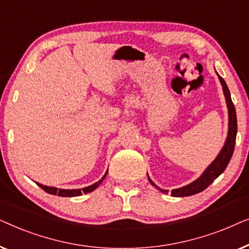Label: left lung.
Instances as JSON below:
<instances>
[{
  "mask_svg": "<svg viewBox=\"0 0 249 249\" xmlns=\"http://www.w3.org/2000/svg\"><path fill=\"white\" fill-rule=\"evenodd\" d=\"M220 82L222 85L223 93H225L227 106H228L229 109V131H228V138H227V141L223 145L221 152L219 153V156L216 157L215 160L210 164V166L206 168V170L202 174V176L197 178L193 183L190 185H186V186L177 188V190L171 191V196H175V197H184V196H191L194 194H197L199 192L204 191L206 187H209L214 179H216L220 175H221L225 169L228 166L229 161L232 157L233 150H234V144H236V135H237V116H236V109H234V105L231 100L230 91L228 89V86L225 80H223L221 76H219ZM149 178V176H148ZM150 183L153 186L158 188L163 193H167L168 191L161 190L158 186H156L155 183L150 179Z\"/></svg>",
  "mask_w": 249,
  "mask_h": 249,
  "instance_id": "8db88e82",
  "label": "left lung"
}]
</instances>
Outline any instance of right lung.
<instances>
[{"label":"right lung","instance_id":"add662e5","mask_svg":"<svg viewBox=\"0 0 249 249\" xmlns=\"http://www.w3.org/2000/svg\"><path fill=\"white\" fill-rule=\"evenodd\" d=\"M107 173L105 174V176L101 178L99 181H97V183H94L93 185H90L88 187H85L82 188V190H61V188H56V187H50V186H45V185H41L39 183H37L38 186L40 188H43L45 192H47V193L50 194H53V195H58V196H64V197H72V196H80L82 195L83 193L87 194V193H90V192H92L93 190H96V188L99 186V184H101V181L105 179V177H106Z\"/></svg>","mask_w":249,"mask_h":249}]
</instances>
